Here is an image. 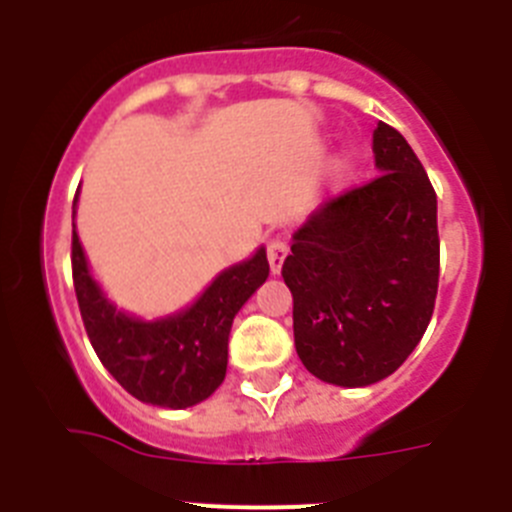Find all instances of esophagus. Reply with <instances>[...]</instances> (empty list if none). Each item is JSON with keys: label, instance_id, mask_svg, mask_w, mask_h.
Listing matches in <instances>:
<instances>
[{"label": "esophagus", "instance_id": "obj_1", "mask_svg": "<svg viewBox=\"0 0 512 512\" xmlns=\"http://www.w3.org/2000/svg\"><path fill=\"white\" fill-rule=\"evenodd\" d=\"M266 256H269L271 274H282L284 259H287V243L279 241V238L269 241V246H266Z\"/></svg>", "mask_w": 512, "mask_h": 512}]
</instances>
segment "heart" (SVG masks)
Listing matches in <instances>:
<instances>
[{
  "label": "heart",
  "mask_w": 512,
  "mask_h": 512,
  "mask_svg": "<svg viewBox=\"0 0 512 512\" xmlns=\"http://www.w3.org/2000/svg\"><path fill=\"white\" fill-rule=\"evenodd\" d=\"M351 161H354V153L343 151L341 156H338L336 161H333V171H336V174H346V171L351 169Z\"/></svg>",
  "instance_id": "obj_1"
}]
</instances>
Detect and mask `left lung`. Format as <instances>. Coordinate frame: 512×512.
I'll return each instance as SVG.
<instances>
[{
  "instance_id": "1",
  "label": "left lung",
  "mask_w": 512,
  "mask_h": 512,
  "mask_svg": "<svg viewBox=\"0 0 512 512\" xmlns=\"http://www.w3.org/2000/svg\"><path fill=\"white\" fill-rule=\"evenodd\" d=\"M374 182L325 202L282 266L307 372L369 387L413 354L438 292L436 192L395 128L374 130Z\"/></svg>"
}]
</instances>
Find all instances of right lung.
<instances>
[{
  "label": "right lung",
  "instance_id": "1",
  "mask_svg": "<svg viewBox=\"0 0 512 512\" xmlns=\"http://www.w3.org/2000/svg\"><path fill=\"white\" fill-rule=\"evenodd\" d=\"M71 266L81 320L104 369L135 400L169 410L192 408L223 384L233 318L269 277L266 248L259 246L246 261L220 271L192 305L143 320L117 310L104 295L89 269L76 225Z\"/></svg>",
  "mask_w": 512,
  "mask_h": 512
}]
</instances>
